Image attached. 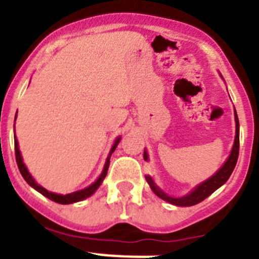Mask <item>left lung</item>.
<instances>
[{
  "mask_svg": "<svg viewBox=\"0 0 259 259\" xmlns=\"http://www.w3.org/2000/svg\"><path fill=\"white\" fill-rule=\"evenodd\" d=\"M235 122H236V136H235V141H233L232 150H231L230 157L227 158V161L224 162L223 166L219 168L211 178H209L207 180L202 182L201 184H198L191 193H188L187 196H183V197H171L168 194L164 193L162 189H159L157 187V184L154 183V180L152 179V176L145 175V179L148 182V184L150 185L152 191L157 194L158 197L162 198V200L167 201V202L176 205V206H193V205H197L201 201H203L205 198H207L212 192H215L219 187L227 182L228 178L232 174L233 168L237 163V158H239V149H240V125H239V118H237L236 110H235ZM144 159L148 161V153L146 150H144Z\"/></svg>",
  "mask_w": 259,
  "mask_h": 259,
  "instance_id": "obj_1",
  "label": "left lung"
}]
</instances>
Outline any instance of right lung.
I'll return each instance as SVG.
<instances>
[{
    "instance_id": "right-lung-1",
    "label": "right lung",
    "mask_w": 259,
    "mask_h": 259,
    "mask_svg": "<svg viewBox=\"0 0 259 259\" xmlns=\"http://www.w3.org/2000/svg\"><path fill=\"white\" fill-rule=\"evenodd\" d=\"M15 119H17V115H15ZM119 141H120V137H118V139H116L115 143H114V145H113V148H111V150H110L109 157H107L106 162H105L104 170H102L101 175L98 176V179L96 180V182L93 183V184H91V185H89V187H87V188L81 189V191L74 192V193H70V194L52 193V192H48L47 189L42 188L41 185H38L37 183L35 182V179H33V178H32V176H31V174L28 172L26 164L23 163L22 155H20L19 146H18L17 137H15V140H14V144H15V158H17L18 168H19L20 174H22V176H23V178H24V180H26V182L28 183L29 185H31L32 188H35L36 191L40 192L41 194H44L45 197H48V198H49V200L54 201V202H57V203H62V205H67V203H74V202H77V201L84 200V198H88L89 196H92V194L95 193L96 191H97V188H98V187H100V185H101V183L104 182V179H105V176H106L107 170H109L110 157H111L113 152H114V150H115L116 146H118Z\"/></svg>"
}]
</instances>
